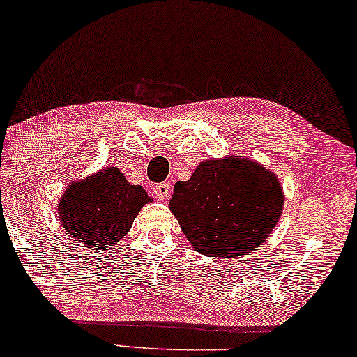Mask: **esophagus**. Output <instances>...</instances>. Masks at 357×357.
Listing matches in <instances>:
<instances>
[{
    "mask_svg": "<svg viewBox=\"0 0 357 357\" xmlns=\"http://www.w3.org/2000/svg\"><path fill=\"white\" fill-rule=\"evenodd\" d=\"M153 194L158 200H165L169 195V185L167 183H160L153 185Z\"/></svg>",
    "mask_w": 357,
    "mask_h": 357,
    "instance_id": "esophagus-1",
    "label": "esophagus"
}]
</instances>
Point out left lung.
Wrapping results in <instances>:
<instances>
[{"instance_id":"1","label":"left lung","mask_w":357,"mask_h":357,"mask_svg":"<svg viewBox=\"0 0 357 357\" xmlns=\"http://www.w3.org/2000/svg\"><path fill=\"white\" fill-rule=\"evenodd\" d=\"M284 189L268 167L227 155L200 162L174 184L169 210L195 252L213 258L252 253L280 220Z\"/></svg>"}]
</instances>
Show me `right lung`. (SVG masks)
Wrapping results in <instances>:
<instances>
[{"instance_id": "1", "label": "right lung", "mask_w": 357, "mask_h": 357, "mask_svg": "<svg viewBox=\"0 0 357 357\" xmlns=\"http://www.w3.org/2000/svg\"><path fill=\"white\" fill-rule=\"evenodd\" d=\"M149 202L152 199L142 185L128 183L116 167H105L67 185L57 204V218L63 232L78 243L107 252L125 238Z\"/></svg>"}]
</instances>
